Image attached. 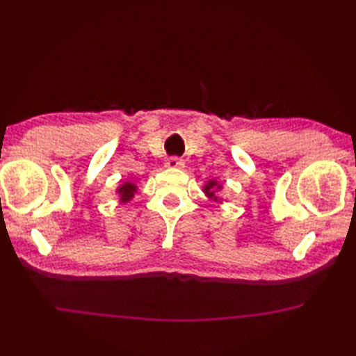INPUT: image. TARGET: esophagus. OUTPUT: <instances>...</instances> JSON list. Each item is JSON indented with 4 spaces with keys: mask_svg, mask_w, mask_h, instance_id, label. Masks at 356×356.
<instances>
[{
    "mask_svg": "<svg viewBox=\"0 0 356 356\" xmlns=\"http://www.w3.org/2000/svg\"><path fill=\"white\" fill-rule=\"evenodd\" d=\"M164 165L169 169H181V168H184V161L179 160V158H177V156H172L165 160Z\"/></svg>",
    "mask_w": 356,
    "mask_h": 356,
    "instance_id": "1",
    "label": "esophagus"
}]
</instances>
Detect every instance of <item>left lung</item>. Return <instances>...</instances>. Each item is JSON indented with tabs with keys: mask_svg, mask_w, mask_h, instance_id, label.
<instances>
[{
	"mask_svg": "<svg viewBox=\"0 0 356 356\" xmlns=\"http://www.w3.org/2000/svg\"><path fill=\"white\" fill-rule=\"evenodd\" d=\"M220 188H222V186L218 184V181H215V179H210L209 183L204 186V191H202V192H204L205 195H207L210 200L216 201V202H220V201H222V198H218V196H216V192H218V191H220Z\"/></svg>",
	"mask_w": 356,
	"mask_h": 356,
	"instance_id": "left-lung-1",
	"label": "left lung"
}]
</instances>
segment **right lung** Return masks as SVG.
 <instances>
[{"label": "right lung", "instance_id": "obj_1", "mask_svg": "<svg viewBox=\"0 0 356 356\" xmlns=\"http://www.w3.org/2000/svg\"><path fill=\"white\" fill-rule=\"evenodd\" d=\"M137 192V186L129 183V181H126V183H123L120 187L117 188V193L118 196H120V202H128L134 198V195H136Z\"/></svg>", "mask_w": 356, "mask_h": 356}]
</instances>
